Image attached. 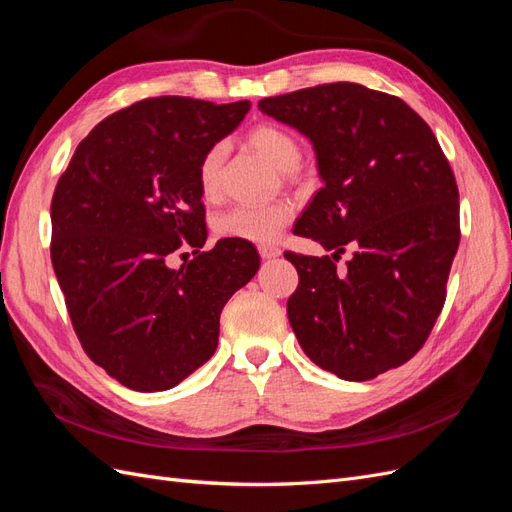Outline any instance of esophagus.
<instances>
[{
    "label": "esophagus",
    "instance_id": "obj_1",
    "mask_svg": "<svg viewBox=\"0 0 512 512\" xmlns=\"http://www.w3.org/2000/svg\"><path fill=\"white\" fill-rule=\"evenodd\" d=\"M258 254H260V258L271 260V258L280 256L282 250H280V247H275V245H258Z\"/></svg>",
    "mask_w": 512,
    "mask_h": 512
}]
</instances>
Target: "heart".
<instances>
[{
    "label": "heart",
    "instance_id": "1",
    "mask_svg": "<svg viewBox=\"0 0 512 512\" xmlns=\"http://www.w3.org/2000/svg\"><path fill=\"white\" fill-rule=\"evenodd\" d=\"M247 145L258 151L280 170H294L301 162V145L290 132L262 123L247 134ZM222 145H213L198 162V188L205 198H215L220 192L222 175ZM292 218V207L284 200L267 205L232 207L218 215L213 222L215 232L224 239H237L247 243H271Z\"/></svg>",
    "mask_w": 512,
    "mask_h": 512
}]
</instances>
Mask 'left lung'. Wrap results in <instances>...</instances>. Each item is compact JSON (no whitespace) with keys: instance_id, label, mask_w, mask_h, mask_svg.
Listing matches in <instances>:
<instances>
[{"instance_id":"left-lung-1","label":"left lung","mask_w":512,"mask_h":512,"mask_svg":"<svg viewBox=\"0 0 512 512\" xmlns=\"http://www.w3.org/2000/svg\"><path fill=\"white\" fill-rule=\"evenodd\" d=\"M258 108L312 141L324 183L292 232L333 254H284L299 273L288 320L303 352L350 382L404 365L442 312L459 247V190L436 136L404 100L359 83ZM346 244L355 254L337 270Z\"/></svg>"}]
</instances>
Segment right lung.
Instances as JSON below:
<instances>
[{
  "label": "right lung",
  "instance_id": "1",
  "mask_svg": "<svg viewBox=\"0 0 512 512\" xmlns=\"http://www.w3.org/2000/svg\"><path fill=\"white\" fill-rule=\"evenodd\" d=\"M250 102L162 96L108 115L76 147L51 203V260L76 337L132 391L177 386L207 363L226 301L260 267L256 247L207 241L198 162Z\"/></svg>",
  "mask_w": 512,
  "mask_h": 512
}]
</instances>
